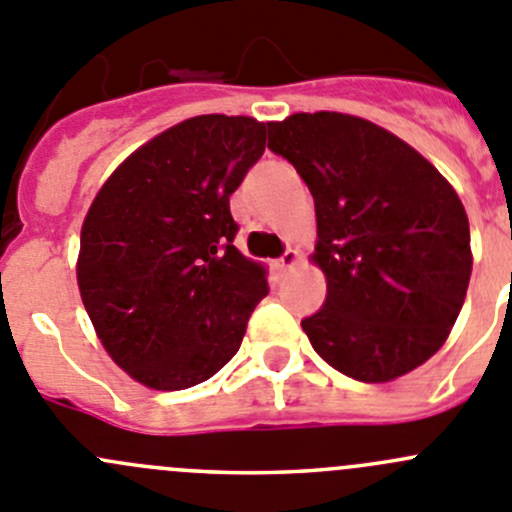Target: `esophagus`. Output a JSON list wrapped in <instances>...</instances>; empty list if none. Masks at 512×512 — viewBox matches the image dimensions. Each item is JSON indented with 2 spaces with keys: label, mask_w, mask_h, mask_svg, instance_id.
Here are the masks:
<instances>
[{
  "label": "esophagus",
  "mask_w": 512,
  "mask_h": 512,
  "mask_svg": "<svg viewBox=\"0 0 512 512\" xmlns=\"http://www.w3.org/2000/svg\"><path fill=\"white\" fill-rule=\"evenodd\" d=\"M297 265H300V252L292 250V247H287L285 255H282L280 260H277V270H280V272L292 270V267H297Z\"/></svg>",
  "instance_id": "esophagus-1"
}]
</instances>
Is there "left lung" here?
<instances>
[{
    "label": "left lung",
    "mask_w": 512,
    "mask_h": 512,
    "mask_svg": "<svg viewBox=\"0 0 512 512\" xmlns=\"http://www.w3.org/2000/svg\"><path fill=\"white\" fill-rule=\"evenodd\" d=\"M272 152L315 200L327 300L302 330L325 362L360 382H390L448 340L473 272L458 192L415 147L342 112L267 122Z\"/></svg>",
    "instance_id": "left-lung-1"
}]
</instances>
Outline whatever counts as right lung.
I'll use <instances>...</instances> for the list:
<instances>
[{
	"label": "right lung",
	"mask_w": 512,
	"mask_h": 512,
	"mask_svg": "<svg viewBox=\"0 0 512 512\" xmlns=\"http://www.w3.org/2000/svg\"><path fill=\"white\" fill-rule=\"evenodd\" d=\"M255 117L200 114L132 152L82 222L77 285L107 355L152 390L232 360L267 270L232 240L230 195L265 152Z\"/></svg>",
	"instance_id": "add662e5"
}]
</instances>
